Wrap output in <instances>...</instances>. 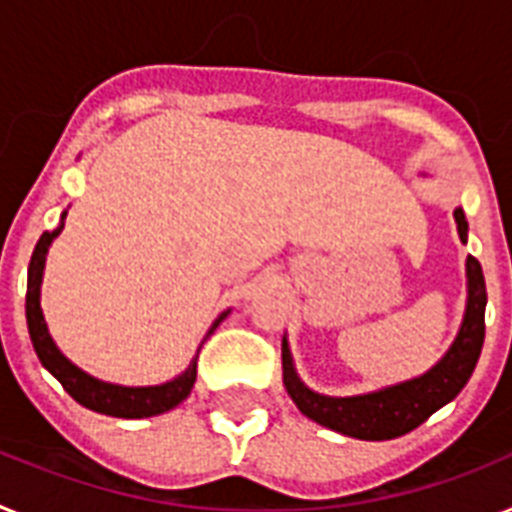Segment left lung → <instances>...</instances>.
I'll list each match as a JSON object with an SVG mask.
<instances>
[{
    "label": "left lung",
    "instance_id": "obj_1",
    "mask_svg": "<svg viewBox=\"0 0 512 512\" xmlns=\"http://www.w3.org/2000/svg\"><path fill=\"white\" fill-rule=\"evenodd\" d=\"M455 222H458L460 240H466L468 222L463 209H455ZM466 269L468 306L463 327L455 337L453 348L447 350V356L432 371H426L424 377L371 392V395H358V398H327V395L311 392L298 379L287 342L282 340V382L287 387V395L298 405V411L314 418L316 424L348 434V437L395 439L421 426L434 411L450 403L474 374L481 345H484L487 285H484L481 264L474 256H468Z\"/></svg>",
    "mask_w": 512,
    "mask_h": 512
}]
</instances>
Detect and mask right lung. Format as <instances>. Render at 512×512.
Masks as SVG:
<instances>
[{"label":"right lung","mask_w":512,"mask_h":512,"mask_svg":"<svg viewBox=\"0 0 512 512\" xmlns=\"http://www.w3.org/2000/svg\"><path fill=\"white\" fill-rule=\"evenodd\" d=\"M62 227L54 232H44L33 248L31 264H28V293H25V319H28V335H31L33 350H36L38 361L44 363L46 369L52 371L65 392L80 405H86L91 411L104 413V416L117 418H149L159 413L170 411L177 403H183L190 395V387L196 382V361L190 363L188 369L177 379L159 387H120V384H107L99 379L88 377L78 366L67 361L52 342L46 332L44 314H41V301H38V287H41V274H44V259L49 251V243L57 238ZM227 314H222L214 322L217 327ZM211 327V329H214Z\"/></svg>","instance_id":"add662e5"}]
</instances>
